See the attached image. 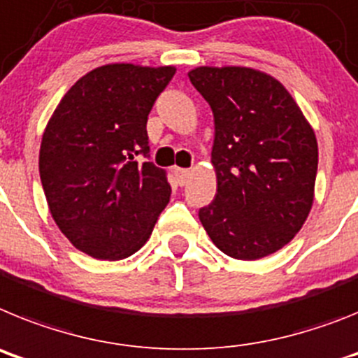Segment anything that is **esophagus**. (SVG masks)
Wrapping results in <instances>:
<instances>
[{
    "label": "esophagus",
    "instance_id": "esophagus-1",
    "mask_svg": "<svg viewBox=\"0 0 358 358\" xmlns=\"http://www.w3.org/2000/svg\"><path fill=\"white\" fill-rule=\"evenodd\" d=\"M175 176H176V182L178 185H187L189 178H191V169H182V167H176L175 169Z\"/></svg>",
    "mask_w": 358,
    "mask_h": 358
}]
</instances>
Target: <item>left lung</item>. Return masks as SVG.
<instances>
[{"mask_svg": "<svg viewBox=\"0 0 358 358\" xmlns=\"http://www.w3.org/2000/svg\"><path fill=\"white\" fill-rule=\"evenodd\" d=\"M192 86L214 115L216 196L198 216L213 243L254 261L290 243L315 187V133L287 88L263 71L200 66Z\"/></svg>", "mask_w": 358, "mask_h": 358, "instance_id": "8db88e82", "label": "left lung"}]
</instances>
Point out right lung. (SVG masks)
<instances>
[{"label": "right lung", "instance_id": "right-lung-1", "mask_svg": "<svg viewBox=\"0 0 358 358\" xmlns=\"http://www.w3.org/2000/svg\"><path fill=\"white\" fill-rule=\"evenodd\" d=\"M175 66L106 64L66 92L43 133L39 175L52 217L95 259H124L153 232L171 198L149 158L148 115Z\"/></svg>", "mask_w": 358, "mask_h": 358}]
</instances>
